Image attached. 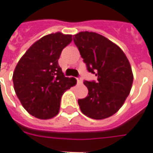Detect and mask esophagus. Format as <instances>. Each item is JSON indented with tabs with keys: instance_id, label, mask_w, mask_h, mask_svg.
<instances>
[{
	"instance_id": "obj_1",
	"label": "esophagus",
	"mask_w": 153,
	"mask_h": 153,
	"mask_svg": "<svg viewBox=\"0 0 153 153\" xmlns=\"http://www.w3.org/2000/svg\"><path fill=\"white\" fill-rule=\"evenodd\" d=\"M76 81H77V83H78V84H82V80L81 77H76Z\"/></svg>"
}]
</instances>
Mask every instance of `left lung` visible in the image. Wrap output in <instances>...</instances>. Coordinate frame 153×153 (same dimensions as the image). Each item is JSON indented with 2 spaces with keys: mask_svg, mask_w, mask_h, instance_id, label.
<instances>
[{
  "mask_svg": "<svg viewBox=\"0 0 153 153\" xmlns=\"http://www.w3.org/2000/svg\"><path fill=\"white\" fill-rule=\"evenodd\" d=\"M73 41L89 72L97 76L96 82H84L88 96L78 100L80 109L94 120L110 117L129 95L134 81L130 63L119 46L99 33L80 32Z\"/></svg>",
  "mask_w": 153,
  "mask_h": 153,
  "instance_id": "8db88e82",
  "label": "left lung"
}]
</instances>
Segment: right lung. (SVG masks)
Masks as SVG:
<instances>
[{"label":"right lung","mask_w":153,"mask_h":153,"mask_svg":"<svg viewBox=\"0 0 153 153\" xmlns=\"http://www.w3.org/2000/svg\"><path fill=\"white\" fill-rule=\"evenodd\" d=\"M72 35L57 32L36 41L23 55L13 73L14 89L23 107L35 118L48 120L60 109L61 97L76 84L58 65L62 49Z\"/></svg>","instance_id":"obj_1"}]
</instances>
